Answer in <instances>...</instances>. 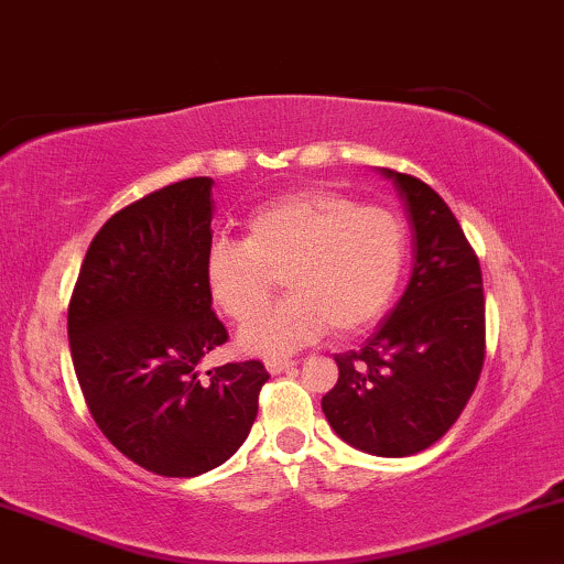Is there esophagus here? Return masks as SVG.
Masks as SVG:
<instances>
[{"mask_svg": "<svg viewBox=\"0 0 564 564\" xmlns=\"http://www.w3.org/2000/svg\"><path fill=\"white\" fill-rule=\"evenodd\" d=\"M265 367L270 375H281V372H286V369L294 367V361L286 359V356H278V359H268Z\"/></svg>", "mask_w": 564, "mask_h": 564, "instance_id": "obj_1", "label": "esophagus"}]
</instances>
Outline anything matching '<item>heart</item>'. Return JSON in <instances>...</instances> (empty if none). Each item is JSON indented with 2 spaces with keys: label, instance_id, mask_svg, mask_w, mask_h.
Here are the masks:
<instances>
[{
  "label": "heart",
  "instance_id": "heart-1",
  "mask_svg": "<svg viewBox=\"0 0 564 564\" xmlns=\"http://www.w3.org/2000/svg\"><path fill=\"white\" fill-rule=\"evenodd\" d=\"M409 234L384 205H356L330 187L299 189L247 218L245 239L216 237L205 252V286L226 317L245 323L284 275L292 294L239 330L249 354L296 351L330 330L375 325L401 286Z\"/></svg>",
  "mask_w": 564,
  "mask_h": 564
}]
</instances>
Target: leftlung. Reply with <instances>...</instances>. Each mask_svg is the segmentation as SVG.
Returning a JSON list of instances; mask_svg holds the SVG:
<instances>
[{
  "label": "left lung",
  "mask_w": 564,
  "mask_h": 564,
  "mask_svg": "<svg viewBox=\"0 0 564 564\" xmlns=\"http://www.w3.org/2000/svg\"><path fill=\"white\" fill-rule=\"evenodd\" d=\"M413 229L411 281L395 310L356 351L335 354L327 422L359 451L403 458L458 422L487 354L481 265L458 218L430 184L382 169Z\"/></svg>",
  "instance_id": "obj_1"
}]
</instances>
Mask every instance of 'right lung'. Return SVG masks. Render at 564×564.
Masks as SVG:
<instances>
[{"instance_id": "right-lung-1", "label": "right lung", "mask_w": 564, "mask_h": 564, "mask_svg": "<svg viewBox=\"0 0 564 564\" xmlns=\"http://www.w3.org/2000/svg\"><path fill=\"white\" fill-rule=\"evenodd\" d=\"M210 187V176H195L113 213L85 252L67 310L93 422L132 463L176 479L239 451L270 377L260 359L197 372L229 340L205 286Z\"/></svg>"}]
</instances>
